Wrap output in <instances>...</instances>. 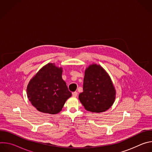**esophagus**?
<instances>
[{"label": "esophagus", "instance_id": "1", "mask_svg": "<svg viewBox=\"0 0 152 152\" xmlns=\"http://www.w3.org/2000/svg\"><path fill=\"white\" fill-rule=\"evenodd\" d=\"M77 95H78V93H77V92H74V93H72V96H73V97H77Z\"/></svg>", "mask_w": 152, "mask_h": 152}]
</instances>
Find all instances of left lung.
I'll return each instance as SVG.
<instances>
[{
  "label": "left lung",
  "instance_id": "8db88e82",
  "mask_svg": "<svg viewBox=\"0 0 152 152\" xmlns=\"http://www.w3.org/2000/svg\"><path fill=\"white\" fill-rule=\"evenodd\" d=\"M116 90L106 71L99 64H92L85 70L83 92L79 99L85 109L91 113H103L113 106Z\"/></svg>",
  "mask_w": 152,
  "mask_h": 152
}]
</instances>
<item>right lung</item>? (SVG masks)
Masks as SVG:
<instances>
[{
	"mask_svg": "<svg viewBox=\"0 0 152 152\" xmlns=\"http://www.w3.org/2000/svg\"><path fill=\"white\" fill-rule=\"evenodd\" d=\"M62 68L48 63L30 80L27 96L36 109L41 113L56 114L61 111L67 100L72 96L62 77Z\"/></svg>",
	"mask_w": 152,
	"mask_h": 152,
	"instance_id": "right-lung-1",
	"label": "right lung"
}]
</instances>
